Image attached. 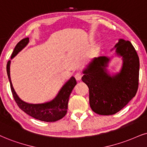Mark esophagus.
<instances>
[{
	"label": "esophagus",
	"instance_id": "esophagus-1",
	"mask_svg": "<svg viewBox=\"0 0 147 147\" xmlns=\"http://www.w3.org/2000/svg\"><path fill=\"white\" fill-rule=\"evenodd\" d=\"M82 74L81 73H80V72H78V73L76 74L75 75V78L77 80H80L81 78H82Z\"/></svg>",
	"mask_w": 147,
	"mask_h": 147
}]
</instances>
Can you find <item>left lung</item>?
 I'll list each match as a JSON object with an SVG mask.
<instances>
[{
    "label": "left lung",
    "mask_w": 147,
    "mask_h": 147,
    "mask_svg": "<svg viewBox=\"0 0 147 147\" xmlns=\"http://www.w3.org/2000/svg\"><path fill=\"white\" fill-rule=\"evenodd\" d=\"M117 53L123 59L121 72L110 76L106 67L109 59L95 58L83 71L82 80L89 89L92 110L100 115H112L120 111L134 97L138 88L140 61L129 41L120 39L115 46Z\"/></svg>",
    "instance_id": "8db88e82"
}]
</instances>
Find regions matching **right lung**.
<instances>
[{"label": "right lung", "mask_w": 147, "mask_h": 147, "mask_svg": "<svg viewBox=\"0 0 147 147\" xmlns=\"http://www.w3.org/2000/svg\"><path fill=\"white\" fill-rule=\"evenodd\" d=\"M29 42V38L26 37L18 43L14 48L11 59L13 58ZM7 72L10 82L11 90L16 104L27 115L38 120L46 122H54L59 121L65 116L68 108V101L72 90L77 84L75 78L71 77L59 91L57 97L50 102L41 104H31L22 101L18 97L13 87L10 78V61L7 62Z\"/></svg>", "instance_id": "add662e5"}]
</instances>
